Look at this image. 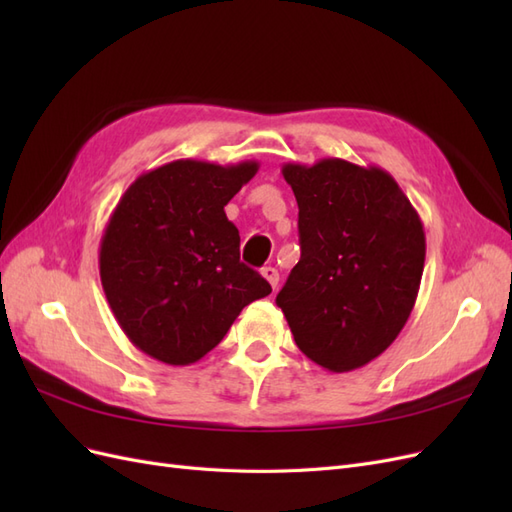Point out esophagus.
<instances>
[{"label":"esophagus","mask_w":512,"mask_h":512,"mask_svg":"<svg viewBox=\"0 0 512 512\" xmlns=\"http://www.w3.org/2000/svg\"><path fill=\"white\" fill-rule=\"evenodd\" d=\"M262 275H265V280L271 284L273 290L277 288V284H280V273H277L275 267H265L262 269Z\"/></svg>","instance_id":"esophagus-1"}]
</instances>
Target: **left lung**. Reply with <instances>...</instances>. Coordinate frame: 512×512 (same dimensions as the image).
I'll return each instance as SVG.
<instances>
[{
	"mask_svg": "<svg viewBox=\"0 0 512 512\" xmlns=\"http://www.w3.org/2000/svg\"><path fill=\"white\" fill-rule=\"evenodd\" d=\"M301 260L275 303L299 350L344 374L374 361L408 322L425 267V230L380 166L342 158L288 162Z\"/></svg>",
	"mask_w": 512,
	"mask_h": 512,
	"instance_id": "left-lung-1",
	"label": "left lung"
}]
</instances>
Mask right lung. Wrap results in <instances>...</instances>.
<instances>
[{"label": "right lung", "mask_w": 512, "mask_h": 512, "mask_svg": "<svg viewBox=\"0 0 512 512\" xmlns=\"http://www.w3.org/2000/svg\"><path fill=\"white\" fill-rule=\"evenodd\" d=\"M256 160H175L123 192L100 241V280L130 342L166 365L218 346L245 305L271 286L241 262L224 207L258 173Z\"/></svg>", "instance_id": "obj_1"}]
</instances>
